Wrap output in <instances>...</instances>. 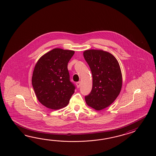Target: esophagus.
<instances>
[{"instance_id":"obj_1","label":"esophagus","mask_w":156,"mask_h":156,"mask_svg":"<svg viewBox=\"0 0 156 156\" xmlns=\"http://www.w3.org/2000/svg\"><path fill=\"white\" fill-rule=\"evenodd\" d=\"M76 87H77V88H79L80 87V82H76Z\"/></svg>"}]
</instances>
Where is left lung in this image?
<instances>
[{
	"label": "left lung",
	"mask_w": 156,
	"mask_h": 156,
	"mask_svg": "<svg viewBox=\"0 0 156 156\" xmlns=\"http://www.w3.org/2000/svg\"><path fill=\"white\" fill-rule=\"evenodd\" d=\"M83 57L90 67L93 87L85 97L87 105L96 110L109 106L122 88V77L118 61L113 54L102 50H87Z\"/></svg>",
	"instance_id": "obj_1"
}]
</instances>
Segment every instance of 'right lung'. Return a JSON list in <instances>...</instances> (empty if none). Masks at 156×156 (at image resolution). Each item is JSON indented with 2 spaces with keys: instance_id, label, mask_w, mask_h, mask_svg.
I'll return each instance as SVG.
<instances>
[{
  "instance_id": "obj_1",
  "label": "right lung",
  "mask_w": 156,
  "mask_h": 156,
  "mask_svg": "<svg viewBox=\"0 0 156 156\" xmlns=\"http://www.w3.org/2000/svg\"><path fill=\"white\" fill-rule=\"evenodd\" d=\"M74 51L55 48L41 57L32 76L37 99L48 109H62L69 103L75 86L70 80L68 62Z\"/></svg>"
}]
</instances>
